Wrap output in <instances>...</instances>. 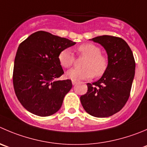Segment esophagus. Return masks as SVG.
<instances>
[{
	"mask_svg": "<svg viewBox=\"0 0 147 147\" xmlns=\"http://www.w3.org/2000/svg\"><path fill=\"white\" fill-rule=\"evenodd\" d=\"M72 85H76V84L78 83V82H77V81H75V80H72Z\"/></svg>",
	"mask_w": 147,
	"mask_h": 147,
	"instance_id": "34e87169",
	"label": "esophagus"
}]
</instances>
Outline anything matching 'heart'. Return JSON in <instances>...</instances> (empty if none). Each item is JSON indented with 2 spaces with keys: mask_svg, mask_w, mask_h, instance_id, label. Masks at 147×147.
<instances>
[{
  "mask_svg": "<svg viewBox=\"0 0 147 147\" xmlns=\"http://www.w3.org/2000/svg\"><path fill=\"white\" fill-rule=\"evenodd\" d=\"M79 55L86 57L82 66L83 68H72L67 72V77L72 80L78 81L90 79L95 76L99 77L104 73L108 65L106 57L101 54V49L92 43L84 44L77 49ZM59 61L61 65L69 68L73 65L75 57L70 49H63L59 54Z\"/></svg>",
  "mask_w": 147,
  "mask_h": 147,
  "instance_id": "obj_1",
  "label": "heart"
}]
</instances>
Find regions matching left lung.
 Listing matches in <instances>:
<instances>
[{
  "label": "left lung",
  "instance_id": "1",
  "mask_svg": "<svg viewBox=\"0 0 147 147\" xmlns=\"http://www.w3.org/2000/svg\"><path fill=\"white\" fill-rule=\"evenodd\" d=\"M100 44L108 55V66L102 76L88 83V92L81 95L85 111L98 118L113 116L122 109L130 95L135 75V60L123 39L103 35L90 39Z\"/></svg>",
  "mask_w": 147,
  "mask_h": 147
}]
</instances>
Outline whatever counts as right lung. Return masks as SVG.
Listing matches in <instances>:
<instances>
[{"label": "right lung", "mask_w": 147, "mask_h": 147, "mask_svg": "<svg viewBox=\"0 0 147 147\" xmlns=\"http://www.w3.org/2000/svg\"><path fill=\"white\" fill-rule=\"evenodd\" d=\"M75 44L44 31L34 33L20 44L13 82L17 98L30 113L49 116L61 108L72 84L70 80H56L64 73L58 57Z\"/></svg>", "instance_id": "1"}]
</instances>
